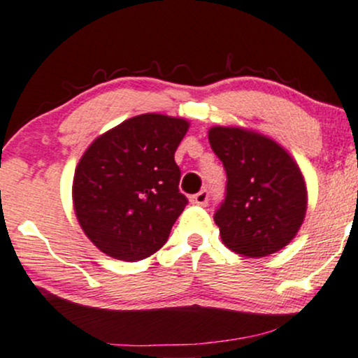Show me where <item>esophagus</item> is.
<instances>
[{
	"instance_id": "1",
	"label": "esophagus",
	"mask_w": 358,
	"mask_h": 358,
	"mask_svg": "<svg viewBox=\"0 0 358 358\" xmlns=\"http://www.w3.org/2000/svg\"><path fill=\"white\" fill-rule=\"evenodd\" d=\"M190 200H192V203H195V206L206 207L207 203H209V192H207V190L199 192V194L192 195Z\"/></svg>"
}]
</instances>
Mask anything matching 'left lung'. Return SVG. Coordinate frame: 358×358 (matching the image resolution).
I'll return each mask as SVG.
<instances>
[{
  "mask_svg": "<svg viewBox=\"0 0 358 358\" xmlns=\"http://www.w3.org/2000/svg\"><path fill=\"white\" fill-rule=\"evenodd\" d=\"M209 143L226 170V194L214 212L224 245L266 257L296 236L306 215V185L294 159L268 137L212 127Z\"/></svg>",
  "mask_w": 358,
  "mask_h": 358,
  "instance_id": "left-lung-1",
  "label": "left lung"
}]
</instances>
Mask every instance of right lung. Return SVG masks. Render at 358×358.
Returning <instances> with one entry per match:
<instances>
[{"label":"right lung","instance_id":"right-lung-1","mask_svg":"<svg viewBox=\"0 0 358 358\" xmlns=\"http://www.w3.org/2000/svg\"><path fill=\"white\" fill-rule=\"evenodd\" d=\"M187 129L183 119L144 113L86 149L74 173V210L86 236L108 257L143 260L168 241L188 203L175 163Z\"/></svg>","mask_w":358,"mask_h":358}]
</instances>
